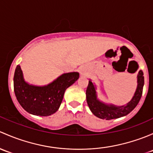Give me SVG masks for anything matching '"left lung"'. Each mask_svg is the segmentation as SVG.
Wrapping results in <instances>:
<instances>
[{
  "label": "left lung",
  "mask_w": 153,
  "mask_h": 153,
  "mask_svg": "<svg viewBox=\"0 0 153 153\" xmlns=\"http://www.w3.org/2000/svg\"><path fill=\"white\" fill-rule=\"evenodd\" d=\"M144 74L141 70L138 71V86L133 99L127 105L122 107H116L115 105H108L102 103L97 100L96 89L94 84L89 80L88 85L86 90V100L91 112L98 118L106 120L118 119L130 113L136 107L141 100L142 95L143 86L144 84Z\"/></svg>",
  "instance_id": "8db88e82"
}]
</instances>
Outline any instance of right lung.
<instances>
[{
    "instance_id": "add662e5",
    "label": "right lung",
    "mask_w": 153,
    "mask_h": 153,
    "mask_svg": "<svg viewBox=\"0 0 153 153\" xmlns=\"http://www.w3.org/2000/svg\"><path fill=\"white\" fill-rule=\"evenodd\" d=\"M79 73L63 74L48 85L39 87L24 81L20 65L14 75V91L22 108L31 114L47 116L59 109L65 90L79 79Z\"/></svg>"
}]
</instances>
